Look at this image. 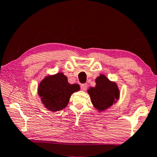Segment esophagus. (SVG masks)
Listing matches in <instances>:
<instances>
[{"mask_svg":"<svg viewBox=\"0 0 157 157\" xmlns=\"http://www.w3.org/2000/svg\"><path fill=\"white\" fill-rule=\"evenodd\" d=\"M87 89V84H83L81 85V89L82 91H86Z\"/></svg>","mask_w":157,"mask_h":157,"instance_id":"34e87169","label":"esophagus"}]
</instances>
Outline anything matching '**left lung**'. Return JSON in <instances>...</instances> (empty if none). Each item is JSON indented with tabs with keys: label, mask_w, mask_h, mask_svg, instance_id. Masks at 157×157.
Segmentation results:
<instances>
[{
	"label": "left lung",
	"mask_w": 157,
	"mask_h": 157,
	"mask_svg": "<svg viewBox=\"0 0 157 157\" xmlns=\"http://www.w3.org/2000/svg\"><path fill=\"white\" fill-rule=\"evenodd\" d=\"M95 86L87 90L92 105L99 113L108 109L119 100L120 90L116 82L111 81L103 74L95 78Z\"/></svg>",
	"instance_id": "1"
}]
</instances>
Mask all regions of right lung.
<instances>
[{"label": "right lung", "mask_w": 157, "mask_h": 157, "mask_svg": "<svg viewBox=\"0 0 157 157\" xmlns=\"http://www.w3.org/2000/svg\"><path fill=\"white\" fill-rule=\"evenodd\" d=\"M79 89V84L68 83L67 77L59 72L45 77L39 82L37 94L47 110L56 112L64 109L68 104L71 95Z\"/></svg>", "instance_id": "obj_1"}]
</instances>
